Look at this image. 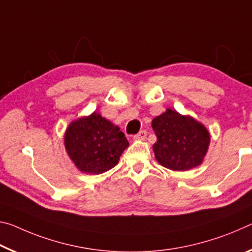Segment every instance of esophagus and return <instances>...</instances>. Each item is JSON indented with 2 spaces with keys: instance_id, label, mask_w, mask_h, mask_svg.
I'll return each mask as SVG.
<instances>
[{
  "instance_id": "obj_1",
  "label": "esophagus",
  "mask_w": 252,
  "mask_h": 252,
  "mask_svg": "<svg viewBox=\"0 0 252 252\" xmlns=\"http://www.w3.org/2000/svg\"><path fill=\"white\" fill-rule=\"evenodd\" d=\"M147 136V131L146 130H141L138 134L134 135V139H137V141H144Z\"/></svg>"
}]
</instances>
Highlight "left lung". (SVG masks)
I'll use <instances>...</instances> for the list:
<instances>
[{
  "label": "left lung",
  "mask_w": 252,
  "mask_h": 252,
  "mask_svg": "<svg viewBox=\"0 0 252 252\" xmlns=\"http://www.w3.org/2000/svg\"><path fill=\"white\" fill-rule=\"evenodd\" d=\"M158 141L153 145L155 158L172 171H188L203 162L210 134L208 129L191 116H183L166 109L152 122Z\"/></svg>",
  "instance_id": "8db88e82"
}]
</instances>
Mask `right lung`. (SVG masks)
Segmentation results:
<instances>
[{"label":"right lung","mask_w":252,"mask_h":252,"mask_svg":"<svg viewBox=\"0 0 252 252\" xmlns=\"http://www.w3.org/2000/svg\"><path fill=\"white\" fill-rule=\"evenodd\" d=\"M129 143L118 126L94 111L73 121L64 133V147L77 168L101 174L116 166Z\"/></svg>","instance_id":"add662e5"}]
</instances>
